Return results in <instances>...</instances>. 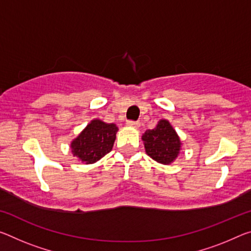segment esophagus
I'll return each instance as SVG.
<instances>
[{"label":"esophagus","mask_w":251,"mask_h":251,"mask_svg":"<svg viewBox=\"0 0 251 251\" xmlns=\"http://www.w3.org/2000/svg\"><path fill=\"white\" fill-rule=\"evenodd\" d=\"M127 125H128V126H133V127H138V126H140V122L128 121V122H127Z\"/></svg>","instance_id":"1"}]
</instances>
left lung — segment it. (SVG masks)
I'll list each match as a JSON object with an SVG mask.
<instances>
[{"label": "left lung", "instance_id": "obj_1", "mask_svg": "<svg viewBox=\"0 0 251 251\" xmlns=\"http://www.w3.org/2000/svg\"><path fill=\"white\" fill-rule=\"evenodd\" d=\"M142 138L144 141L147 155L162 164H170L176 160L180 152V138L165 119L158 122L154 129L146 130Z\"/></svg>", "mask_w": 251, "mask_h": 251}]
</instances>
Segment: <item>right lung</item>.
<instances>
[{"instance_id":"1","label":"right lung","mask_w":251,"mask_h":251,"mask_svg":"<svg viewBox=\"0 0 251 251\" xmlns=\"http://www.w3.org/2000/svg\"><path fill=\"white\" fill-rule=\"evenodd\" d=\"M117 130L115 124L94 119L71 143L73 154L86 164L97 162L113 149Z\"/></svg>"}]
</instances>
